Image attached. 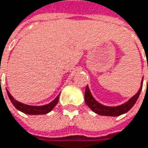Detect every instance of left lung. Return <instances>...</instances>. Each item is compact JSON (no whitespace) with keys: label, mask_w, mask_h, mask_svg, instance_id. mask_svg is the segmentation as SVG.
<instances>
[{"label":"left lung","mask_w":148,"mask_h":148,"mask_svg":"<svg viewBox=\"0 0 148 148\" xmlns=\"http://www.w3.org/2000/svg\"><path fill=\"white\" fill-rule=\"evenodd\" d=\"M142 82H143V80L141 81L139 91L133 97H131L125 103L119 105V106H115V107L105 106V105L98 102L93 97L88 86H87L86 90H85V102L92 111H94L95 114H97L99 115H104V116H119V115H121V114L128 112L134 107L135 102L137 101L139 95L140 94L141 88H142Z\"/></svg>","instance_id":"obj_1"}]
</instances>
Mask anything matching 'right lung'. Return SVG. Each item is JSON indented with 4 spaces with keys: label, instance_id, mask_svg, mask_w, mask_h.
I'll list each match as a JSON object with an SVG mask.
<instances>
[{
    "label": "right lung",
    "instance_id": "1",
    "mask_svg": "<svg viewBox=\"0 0 148 148\" xmlns=\"http://www.w3.org/2000/svg\"><path fill=\"white\" fill-rule=\"evenodd\" d=\"M7 93H8V98L9 100L11 101L12 104L14 106V108L24 113V114H31V115H37V114H46L47 113H49L50 111H52L53 109V108L56 106V104L58 103V101H59V95L53 101H51L50 103L48 104H46V105H43V106H31V105H27V104H24V103H21L18 101H16L11 95L10 93L7 90Z\"/></svg>",
    "mask_w": 148,
    "mask_h": 148
}]
</instances>
